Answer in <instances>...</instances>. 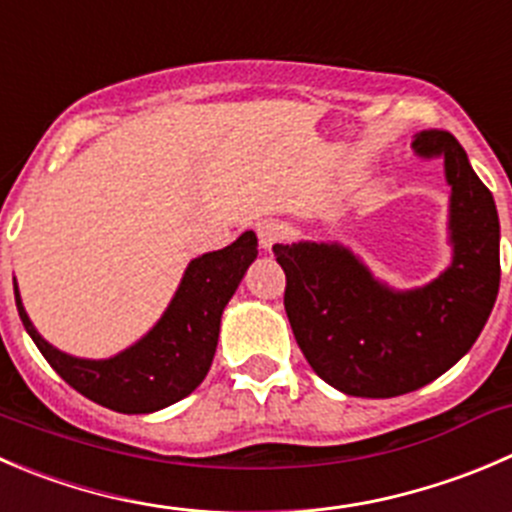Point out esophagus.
Segmentation results:
<instances>
[{
    "label": "esophagus",
    "mask_w": 512,
    "mask_h": 512,
    "mask_svg": "<svg viewBox=\"0 0 512 512\" xmlns=\"http://www.w3.org/2000/svg\"><path fill=\"white\" fill-rule=\"evenodd\" d=\"M255 230H257V240H260L262 250H272V247H275L287 232L285 225H282L280 220H262V222H257Z\"/></svg>",
    "instance_id": "obj_1"
}]
</instances>
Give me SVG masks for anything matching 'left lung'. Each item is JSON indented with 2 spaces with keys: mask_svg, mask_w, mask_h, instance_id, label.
<instances>
[{
  "mask_svg": "<svg viewBox=\"0 0 512 512\" xmlns=\"http://www.w3.org/2000/svg\"><path fill=\"white\" fill-rule=\"evenodd\" d=\"M420 157H443L450 185L453 262L430 285L393 290L347 247L275 245L285 312L312 370L345 395L395 398L455 365L478 340L500 285L495 200L450 132L415 137Z\"/></svg>",
  "mask_w": 512,
  "mask_h": 512,
  "instance_id": "left-lung-1",
  "label": "left lung"
}]
</instances>
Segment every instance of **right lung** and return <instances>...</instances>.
<instances>
[{"mask_svg": "<svg viewBox=\"0 0 512 512\" xmlns=\"http://www.w3.org/2000/svg\"><path fill=\"white\" fill-rule=\"evenodd\" d=\"M255 257V232H245L225 250L195 257L160 322L109 360H82L52 347L24 312L17 282L14 300L24 330L67 385L117 413H155L187 398L205 380L217 350L222 310Z\"/></svg>", "mask_w": 512, "mask_h": 512, "instance_id": "right-lung-1", "label": "right lung"}]
</instances>
